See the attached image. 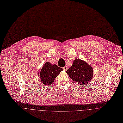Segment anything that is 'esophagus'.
Wrapping results in <instances>:
<instances>
[{
	"mask_svg": "<svg viewBox=\"0 0 123 123\" xmlns=\"http://www.w3.org/2000/svg\"><path fill=\"white\" fill-rule=\"evenodd\" d=\"M63 69L65 71H66L67 69H68V67L67 66H65L63 67Z\"/></svg>",
	"mask_w": 123,
	"mask_h": 123,
	"instance_id": "34e87169",
	"label": "esophagus"
}]
</instances>
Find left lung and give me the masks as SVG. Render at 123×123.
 Segmentation results:
<instances>
[{"instance_id":"obj_1","label":"left lung","mask_w":123,"mask_h":123,"mask_svg":"<svg viewBox=\"0 0 123 123\" xmlns=\"http://www.w3.org/2000/svg\"><path fill=\"white\" fill-rule=\"evenodd\" d=\"M69 77L80 85L89 83L93 78V68L85 61L74 60L72 65L66 71Z\"/></svg>"}]
</instances>
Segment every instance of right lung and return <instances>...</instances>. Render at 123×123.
Instances as JSON below:
<instances>
[{
	"mask_svg": "<svg viewBox=\"0 0 123 123\" xmlns=\"http://www.w3.org/2000/svg\"><path fill=\"white\" fill-rule=\"evenodd\" d=\"M63 69L55 64H52L50 62H46L41 69L38 71V76L42 83L45 85L50 86L54 82L56 77Z\"/></svg>",
	"mask_w": 123,
	"mask_h": 123,
	"instance_id": "right-lung-1",
	"label": "right lung"
}]
</instances>
